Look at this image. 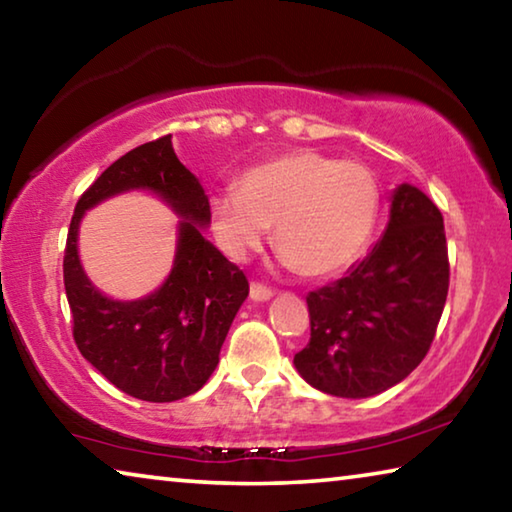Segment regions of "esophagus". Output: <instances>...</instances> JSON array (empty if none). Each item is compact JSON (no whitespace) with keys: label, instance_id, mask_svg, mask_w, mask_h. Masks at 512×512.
<instances>
[{"label":"esophagus","instance_id":"34e87169","mask_svg":"<svg viewBox=\"0 0 512 512\" xmlns=\"http://www.w3.org/2000/svg\"><path fill=\"white\" fill-rule=\"evenodd\" d=\"M271 296H273V291L264 287V284H257V282L250 284V298H253L255 302H266V300H271Z\"/></svg>","mask_w":512,"mask_h":512}]
</instances>
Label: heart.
Returning <instances> with one entry per match:
<instances>
[{
  "label": "heart",
  "mask_w": 512,
  "mask_h": 512,
  "mask_svg": "<svg viewBox=\"0 0 512 512\" xmlns=\"http://www.w3.org/2000/svg\"><path fill=\"white\" fill-rule=\"evenodd\" d=\"M379 210V183L366 164L316 151L282 155L246 171L239 192L210 196L214 239L225 255L246 259L275 223L280 259L309 277L341 273L357 262Z\"/></svg>",
  "instance_id": "1"
}]
</instances>
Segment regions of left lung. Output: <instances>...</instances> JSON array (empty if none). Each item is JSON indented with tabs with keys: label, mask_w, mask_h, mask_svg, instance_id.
I'll return each instance as SVG.
<instances>
[{
	"label": "left lung",
	"mask_w": 512,
	"mask_h": 512,
	"mask_svg": "<svg viewBox=\"0 0 512 512\" xmlns=\"http://www.w3.org/2000/svg\"><path fill=\"white\" fill-rule=\"evenodd\" d=\"M447 289L443 214L418 187L397 185L375 248L307 296L311 339L293 366L320 393L348 400L384 393L429 352Z\"/></svg>",
	"instance_id": "1"
}]
</instances>
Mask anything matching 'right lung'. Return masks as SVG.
<instances>
[{"label":"right lung","instance_id":"1","mask_svg":"<svg viewBox=\"0 0 512 512\" xmlns=\"http://www.w3.org/2000/svg\"><path fill=\"white\" fill-rule=\"evenodd\" d=\"M128 191L158 195L179 216L177 255L149 297L115 301L82 271L78 228L85 211ZM210 221V198L178 160L171 135L121 155L76 203L63 259L74 341L110 384L137 400L176 402L201 391L248 298L246 275L203 237Z\"/></svg>","mask_w":512,"mask_h":512}]
</instances>
